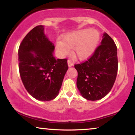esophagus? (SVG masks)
Returning <instances> with one entry per match:
<instances>
[{
  "label": "esophagus",
  "mask_w": 135,
  "mask_h": 135,
  "mask_svg": "<svg viewBox=\"0 0 135 135\" xmlns=\"http://www.w3.org/2000/svg\"><path fill=\"white\" fill-rule=\"evenodd\" d=\"M67 63H68V66H69V67H71V66L74 65V63H73L72 61L70 60H69L67 61Z\"/></svg>",
  "instance_id": "34e87169"
}]
</instances>
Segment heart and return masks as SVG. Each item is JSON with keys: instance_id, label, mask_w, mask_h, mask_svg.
I'll return each mask as SVG.
<instances>
[{"instance_id": "heart-1", "label": "heart", "mask_w": 135, "mask_h": 135, "mask_svg": "<svg viewBox=\"0 0 135 135\" xmlns=\"http://www.w3.org/2000/svg\"><path fill=\"white\" fill-rule=\"evenodd\" d=\"M100 39L98 31L86 28L66 34L62 41L56 43V49L64 56L69 53V48H73V55L80 60H84L93 55Z\"/></svg>"}]
</instances>
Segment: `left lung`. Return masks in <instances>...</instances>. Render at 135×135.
Here are the masks:
<instances>
[{"label":"left lung","instance_id":"8db88e82","mask_svg":"<svg viewBox=\"0 0 135 135\" xmlns=\"http://www.w3.org/2000/svg\"><path fill=\"white\" fill-rule=\"evenodd\" d=\"M101 45L87 61L75 65L77 87L82 97L95 101L103 98L113 87L117 74V49L115 42L103 33Z\"/></svg>","mask_w":135,"mask_h":135}]
</instances>
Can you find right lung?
<instances>
[{
	"instance_id": "right-lung-1",
	"label": "right lung",
	"mask_w": 135,
	"mask_h": 135,
	"mask_svg": "<svg viewBox=\"0 0 135 135\" xmlns=\"http://www.w3.org/2000/svg\"><path fill=\"white\" fill-rule=\"evenodd\" d=\"M55 46L37 26L25 37L18 49L19 70L23 85L34 98L50 101L58 95L68 70L67 60L53 56Z\"/></svg>"
}]
</instances>
